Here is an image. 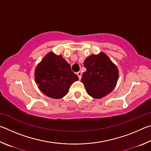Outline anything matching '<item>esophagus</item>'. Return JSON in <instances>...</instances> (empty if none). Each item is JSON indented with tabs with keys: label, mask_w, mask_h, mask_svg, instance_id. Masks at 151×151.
Returning <instances> with one entry per match:
<instances>
[{
	"label": "esophagus",
	"mask_w": 151,
	"mask_h": 151,
	"mask_svg": "<svg viewBox=\"0 0 151 151\" xmlns=\"http://www.w3.org/2000/svg\"><path fill=\"white\" fill-rule=\"evenodd\" d=\"M76 75H77V76H78V77L79 79L81 78V76H82V73H81V72H80V71H79V72H78L77 73H76Z\"/></svg>",
	"instance_id": "obj_1"
}]
</instances>
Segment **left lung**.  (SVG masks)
<instances>
[{
	"label": "left lung",
	"mask_w": 151,
	"mask_h": 151,
	"mask_svg": "<svg viewBox=\"0 0 151 151\" xmlns=\"http://www.w3.org/2000/svg\"><path fill=\"white\" fill-rule=\"evenodd\" d=\"M86 70L83 73L81 83L88 95L99 99L114 90L119 79L118 67L105 53L91 55L84 62Z\"/></svg>",
	"instance_id": "8db88e82"
}]
</instances>
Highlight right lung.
Here are the masks:
<instances>
[{
    "label": "right lung",
    "mask_w": 151,
    "mask_h": 151,
    "mask_svg": "<svg viewBox=\"0 0 151 151\" xmlns=\"http://www.w3.org/2000/svg\"><path fill=\"white\" fill-rule=\"evenodd\" d=\"M35 79L43 94L50 98L60 99L68 93L71 85L78 78L62 55L51 51L36 66Z\"/></svg>",
    "instance_id": "add662e5"
}]
</instances>
